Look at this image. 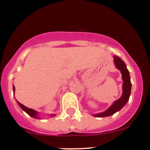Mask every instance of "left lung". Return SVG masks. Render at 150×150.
Here are the masks:
<instances>
[{
	"instance_id": "8db88e82",
	"label": "left lung",
	"mask_w": 150,
	"mask_h": 150,
	"mask_svg": "<svg viewBox=\"0 0 150 150\" xmlns=\"http://www.w3.org/2000/svg\"><path fill=\"white\" fill-rule=\"evenodd\" d=\"M114 62L115 64L116 67L120 69L122 75L123 84H122V95L118 100L115 101L114 104L110 107L107 110L102 113L94 115V116L99 117H107V116L112 115L116 112L119 111L122 108L124 105L127 103L129 99V96L131 95V78L129 75V72L127 69L125 62L117 56H114Z\"/></svg>"
}]
</instances>
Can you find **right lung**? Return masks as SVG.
I'll use <instances>...</instances> for the list:
<instances>
[{
  "instance_id": "add662e5",
  "label": "right lung",
  "mask_w": 150,
  "mask_h": 150,
  "mask_svg": "<svg viewBox=\"0 0 150 150\" xmlns=\"http://www.w3.org/2000/svg\"><path fill=\"white\" fill-rule=\"evenodd\" d=\"M15 89V87L14 86H13V91H14ZM18 104H19V105L20 106L21 108L22 109V110H24V111L26 112L30 116H31V117H34V118H36V119H38V112L36 111H35V110H32V109H30V108H28V107H26L25 106H24L23 104L19 103V102H18ZM52 116H54V115H53Z\"/></svg>"
}]
</instances>
